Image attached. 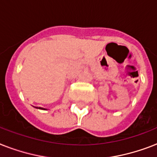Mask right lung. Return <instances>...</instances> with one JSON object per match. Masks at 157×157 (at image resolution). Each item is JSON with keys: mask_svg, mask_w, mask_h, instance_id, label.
<instances>
[{"mask_svg": "<svg viewBox=\"0 0 157 157\" xmlns=\"http://www.w3.org/2000/svg\"><path fill=\"white\" fill-rule=\"evenodd\" d=\"M35 108H37V109H44V108H41V107H35Z\"/></svg>", "mask_w": 157, "mask_h": 157, "instance_id": "add662e5", "label": "right lung"}]
</instances>
